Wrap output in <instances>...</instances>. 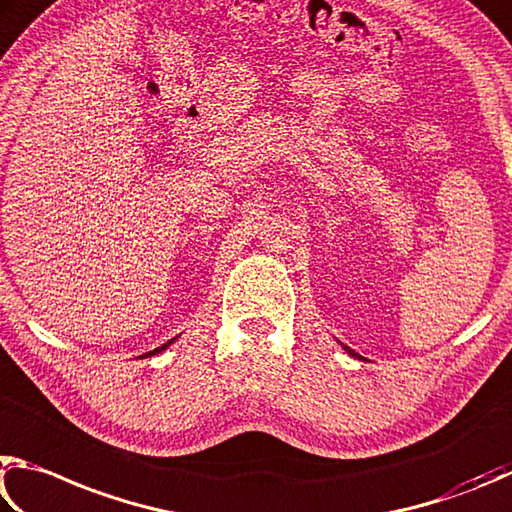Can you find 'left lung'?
<instances>
[{
	"label": "left lung",
	"instance_id": "1",
	"mask_svg": "<svg viewBox=\"0 0 512 512\" xmlns=\"http://www.w3.org/2000/svg\"><path fill=\"white\" fill-rule=\"evenodd\" d=\"M346 351H348V353H351V355H355V353H353V351H351V348H346Z\"/></svg>",
	"mask_w": 512,
	"mask_h": 512
}]
</instances>
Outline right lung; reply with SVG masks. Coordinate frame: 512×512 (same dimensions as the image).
<instances>
[{"instance_id": "obj_1", "label": "right lung", "mask_w": 512, "mask_h": 512, "mask_svg": "<svg viewBox=\"0 0 512 512\" xmlns=\"http://www.w3.org/2000/svg\"><path fill=\"white\" fill-rule=\"evenodd\" d=\"M170 344H173V339H170V342H166L164 346H159V348H155V351H150L148 355H155V353H161V351H164V348H166V346H170ZM143 357H146V355H143Z\"/></svg>"}]
</instances>
